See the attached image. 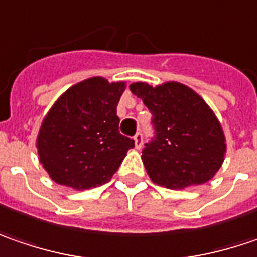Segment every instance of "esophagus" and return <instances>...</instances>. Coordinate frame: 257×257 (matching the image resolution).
<instances>
[{"label":"esophagus","instance_id":"esophagus-1","mask_svg":"<svg viewBox=\"0 0 257 257\" xmlns=\"http://www.w3.org/2000/svg\"><path fill=\"white\" fill-rule=\"evenodd\" d=\"M142 145H143V136H142V133L140 132H137L135 136V146L136 149L139 150V149L142 148Z\"/></svg>","mask_w":257,"mask_h":257}]
</instances>
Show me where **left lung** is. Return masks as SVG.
Listing matches in <instances>:
<instances>
[{
    "label": "left lung",
    "mask_w": 257,
    "mask_h": 257,
    "mask_svg": "<svg viewBox=\"0 0 257 257\" xmlns=\"http://www.w3.org/2000/svg\"><path fill=\"white\" fill-rule=\"evenodd\" d=\"M130 91L153 115L155 139L142 161L153 184L169 189L208 182L218 172L227 150L223 127L208 104L189 86L135 82Z\"/></svg>",
    "instance_id": "obj_1"
}]
</instances>
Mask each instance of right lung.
I'll return each mask as SVG.
<instances>
[{
	"instance_id": "add662e5",
	"label": "right lung",
	"mask_w": 257,
	"mask_h": 257,
	"mask_svg": "<svg viewBox=\"0 0 257 257\" xmlns=\"http://www.w3.org/2000/svg\"><path fill=\"white\" fill-rule=\"evenodd\" d=\"M125 82L94 76L66 89L42 121L36 148L50 179L78 191L104 185L135 140L120 135L117 105Z\"/></svg>"
}]
</instances>
